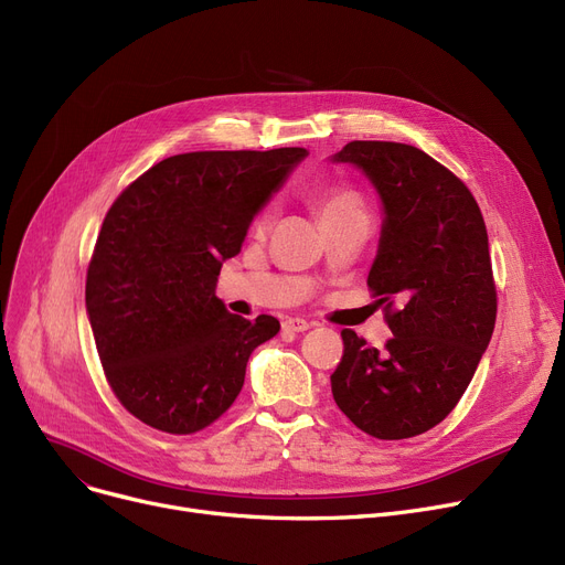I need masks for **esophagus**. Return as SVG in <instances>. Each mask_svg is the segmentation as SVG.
Wrapping results in <instances>:
<instances>
[{"label":"esophagus","mask_w":565,"mask_h":565,"mask_svg":"<svg viewBox=\"0 0 565 565\" xmlns=\"http://www.w3.org/2000/svg\"><path fill=\"white\" fill-rule=\"evenodd\" d=\"M281 328H284L286 332H307V330L311 328V322L305 320V318H286V320L281 322Z\"/></svg>","instance_id":"obj_1"}]
</instances>
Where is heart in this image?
<instances>
[{
    "label": "heart",
    "mask_w": 565,
    "mask_h": 565,
    "mask_svg": "<svg viewBox=\"0 0 565 565\" xmlns=\"http://www.w3.org/2000/svg\"><path fill=\"white\" fill-rule=\"evenodd\" d=\"M318 211H320V217H330L339 213H364V201L358 192L334 188L318 199ZM265 224H267V213L256 217V228H263Z\"/></svg>",
    "instance_id": "1"
}]
</instances>
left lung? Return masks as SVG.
<instances>
[{"mask_svg": "<svg viewBox=\"0 0 565 565\" xmlns=\"http://www.w3.org/2000/svg\"><path fill=\"white\" fill-rule=\"evenodd\" d=\"M332 160L358 167L382 201L369 288L394 334L377 350L343 330L332 394L377 439L422 435L458 405L494 330L486 222L460 178L419 148L350 141Z\"/></svg>", "mask_w": 565, "mask_h": 565, "instance_id": "left-lung-1", "label": "left lung"}]
</instances>
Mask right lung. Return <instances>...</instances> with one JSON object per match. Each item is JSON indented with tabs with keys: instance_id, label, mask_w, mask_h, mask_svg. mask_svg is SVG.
<instances>
[{
	"instance_id": "add662e5",
	"label": "right lung",
	"mask_w": 565,
	"mask_h": 565,
	"mask_svg": "<svg viewBox=\"0 0 565 565\" xmlns=\"http://www.w3.org/2000/svg\"><path fill=\"white\" fill-rule=\"evenodd\" d=\"M307 148L171 156L105 215L86 270V313L121 405L171 435L211 426L245 384L249 354L279 320H247L215 295L260 207Z\"/></svg>"
}]
</instances>
